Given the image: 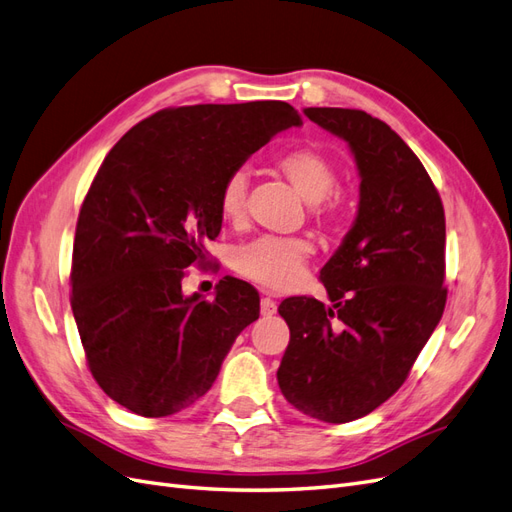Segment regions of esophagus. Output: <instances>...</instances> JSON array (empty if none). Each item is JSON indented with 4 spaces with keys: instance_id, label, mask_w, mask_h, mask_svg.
I'll return each instance as SVG.
<instances>
[{
    "instance_id": "34e87169",
    "label": "esophagus",
    "mask_w": 512,
    "mask_h": 512,
    "mask_svg": "<svg viewBox=\"0 0 512 512\" xmlns=\"http://www.w3.org/2000/svg\"><path fill=\"white\" fill-rule=\"evenodd\" d=\"M277 312V303L269 297H262L260 299V314L262 316H273Z\"/></svg>"
}]
</instances>
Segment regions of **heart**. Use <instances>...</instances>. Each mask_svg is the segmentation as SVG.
Returning a JSON list of instances; mask_svg holds the SVG:
<instances>
[{
    "instance_id": "obj_1",
    "label": "heart",
    "mask_w": 512,
    "mask_h": 512,
    "mask_svg": "<svg viewBox=\"0 0 512 512\" xmlns=\"http://www.w3.org/2000/svg\"><path fill=\"white\" fill-rule=\"evenodd\" d=\"M275 166L305 203L318 205V213L324 218H335L339 213V198L335 194L337 166L329 156L312 147H297L282 153ZM247 185H250V175L245 168L232 170L224 179L220 190V211L224 220H243ZM309 254H312V245L305 239L260 237L241 247L235 256V267L247 280L271 290H286L301 280Z\"/></svg>"
}]
</instances>
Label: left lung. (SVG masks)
Listing matches in <instances>:
<instances>
[{
  "label": "left lung",
  "mask_w": 512,
  "mask_h": 512,
  "mask_svg": "<svg viewBox=\"0 0 512 512\" xmlns=\"http://www.w3.org/2000/svg\"><path fill=\"white\" fill-rule=\"evenodd\" d=\"M344 138L361 175L359 213L320 271L331 307L282 301L290 344L277 369L288 404L350 423L384 404L421 354L446 305L444 207L414 151L356 108H305Z\"/></svg>",
  "instance_id": "1"
}]
</instances>
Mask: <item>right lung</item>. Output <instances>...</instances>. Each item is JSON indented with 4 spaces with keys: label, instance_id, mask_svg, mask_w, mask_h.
<instances>
[{
    "label": "right lung",
    "instance_id": "add662e5",
    "mask_svg": "<svg viewBox=\"0 0 512 512\" xmlns=\"http://www.w3.org/2000/svg\"><path fill=\"white\" fill-rule=\"evenodd\" d=\"M290 126L301 115L280 100L164 108L108 151L76 222L70 303L91 376L119 406L190 408L260 316L237 277L213 301L185 297L181 280L220 235L224 179Z\"/></svg>",
    "mask_w": 512,
    "mask_h": 512
}]
</instances>
